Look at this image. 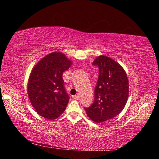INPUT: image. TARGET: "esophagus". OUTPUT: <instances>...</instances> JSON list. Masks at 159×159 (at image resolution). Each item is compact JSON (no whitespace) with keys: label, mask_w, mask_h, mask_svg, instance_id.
I'll return each mask as SVG.
<instances>
[{"label":"esophagus","mask_w":159,"mask_h":159,"mask_svg":"<svg viewBox=\"0 0 159 159\" xmlns=\"http://www.w3.org/2000/svg\"><path fill=\"white\" fill-rule=\"evenodd\" d=\"M73 99H76V100H78V99H79V95H74V96H73Z\"/></svg>","instance_id":"1"}]
</instances>
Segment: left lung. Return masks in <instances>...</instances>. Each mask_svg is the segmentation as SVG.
Instances as JSON below:
<instances>
[{
    "instance_id": "1",
    "label": "left lung",
    "mask_w": 159,
    "mask_h": 159,
    "mask_svg": "<svg viewBox=\"0 0 159 159\" xmlns=\"http://www.w3.org/2000/svg\"><path fill=\"white\" fill-rule=\"evenodd\" d=\"M93 65L99 69V76L95 88V99L86 114L95 123L111 119L122 111L128 100V79L123 67L114 60L101 55Z\"/></svg>"
}]
</instances>
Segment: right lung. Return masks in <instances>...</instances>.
Instances as JSON below:
<instances>
[{
  "label": "right lung",
  "instance_id": "1",
  "mask_svg": "<svg viewBox=\"0 0 159 159\" xmlns=\"http://www.w3.org/2000/svg\"><path fill=\"white\" fill-rule=\"evenodd\" d=\"M71 65L63 53L54 52L40 60L31 71L27 91L32 106L41 116L55 119L64 111L69 100L62 74Z\"/></svg>",
  "mask_w": 159,
  "mask_h": 159
}]
</instances>
